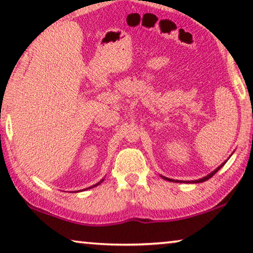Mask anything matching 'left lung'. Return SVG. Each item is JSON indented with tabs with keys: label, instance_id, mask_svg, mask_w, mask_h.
I'll return each mask as SVG.
<instances>
[{
	"label": "left lung",
	"instance_id": "left-lung-1",
	"mask_svg": "<svg viewBox=\"0 0 253 253\" xmlns=\"http://www.w3.org/2000/svg\"><path fill=\"white\" fill-rule=\"evenodd\" d=\"M226 162V161H225ZM225 162L224 163H222V164L219 166V168H216L215 169L213 170V172H211L210 174H208L207 176H204V177H202V178H199V179H195V181H178V179H172V178H169V177H165V176H163V175H160V176L163 178V179H166V181H169V182H176V183H202V182H205V181H208L209 178H211L214 174H215L217 170H219L222 166H223L224 164H225Z\"/></svg>",
	"mask_w": 253,
	"mask_h": 253
}]
</instances>
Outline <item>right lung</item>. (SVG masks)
Masks as SVG:
<instances>
[{
	"mask_svg": "<svg viewBox=\"0 0 253 253\" xmlns=\"http://www.w3.org/2000/svg\"><path fill=\"white\" fill-rule=\"evenodd\" d=\"M104 179H105V178H102L100 182H98V183H96V184H95V185H92V186H89V187H87V188H84V190H80V191H75V192H83V191H84V190H89V188H92V187H95V186H98V185H99V184H100V183H102V181H104Z\"/></svg>",
	"mask_w": 253,
	"mask_h": 253,
	"instance_id": "right-lung-1",
	"label": "right lung"
}]
</instances>
